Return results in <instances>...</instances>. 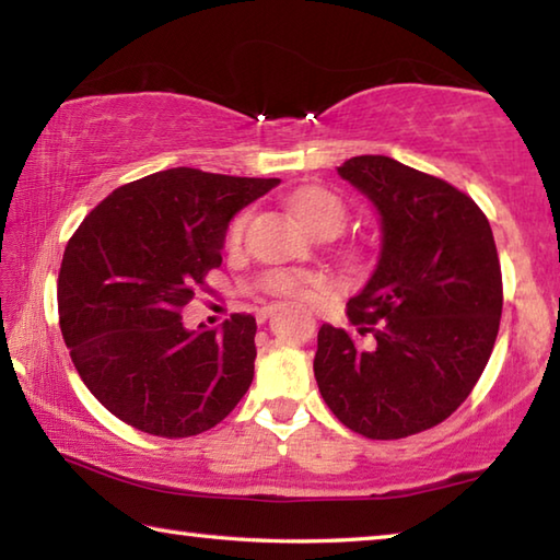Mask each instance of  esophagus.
Segmentation results:
<instances>
[{"label": "esophagus", "mask_w": 560, "mask_h": 560, "mask_svg": "<svg viewBox=\"0 0 560 560\" xmlns=\"http://www.w3.org/2000/svg\"><path fill=\"white\" fill-rule=\"evenodd\" d=\"M273 311H277V306H264V308H259L257 311V316H259V320H267Z\"/></svg>", "instance_id": "1"}]
</instances>
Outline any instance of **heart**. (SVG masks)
Segmentation results:
<instances>
[{
  "mask_svg": "<svg viewBox=\"0 0 560 560\" xmlns=\"http://www.w3.org/2000/svg\"><path fill=\"white\" fill-rule=\"evenodd\" d=\"M289 205H291V212L296 214V220L314 234H324V232L338 234L343 230L346 214H348L346 205L336 192H330L326 187L303 185L291 195ZM249 220H252L249 210H242L240 214H234V220L230 222V226H226V234H224L226 246H236L244 240ZM259 283L264 291L273 293V296L306 299L314 289H324L326 281L320 277H311V273L273 269L264 273Z\"/></svg>",
  "mask_w": 560,
  "mask_h": 560,
  "instance_id": "1",
  "label": "heart"
}]
</instances>
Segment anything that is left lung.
I'll list each match as a JSON object with an SVG mask.
<instances>
[{
    "label": "left lung",
    "instance_id": "1",
    "mask_svg": "<svg viewBox=\"0 0 560 560\" xmlns=\"http://www.w3.org/2000/svg\"><path fill=\"white\" fill-rule=\"evenodd\" d=\"M338 175L377 207L383 249L350 328L320 326L316 383L348 430L402 440L447 420L485 373L504 306L494 234L467 192L393 158H350Z\"/></svg>",
    "mask_w": 560,
    "mask_h": 560
}]
</instances>
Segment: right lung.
Instances as JSON below:
<instances>
[{"instance_id": "1", "label": "right lung", "mask_w": 560, "mask_h": 560, "mask_svg": "<svg viewBox=\"0 0 560 560\" xmlns=\"http://www.w3.org/2000/svg\"><path fill=\"white\" fill-rule=\"evenodd\" d=\"M279 177L160 170L98 202L66 244L59 326L93 397L130 428L179 440L212 430L254 377L257 320L189 334L183 308L222 264L232 217Z\"/></svg>"}]
</instances>
